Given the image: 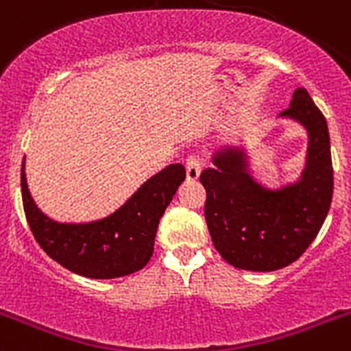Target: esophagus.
I'll return each mask as SVG.
<instances>
[{"instance_id": "obj_1", "label": "esophagus", "mask_w": 351, "mask_h": 351, "mask_svg": "<svg viewBox=\"0 0 351 351\" xmlns=\"http://www.w3.org/2000/svg\"><path fill=\"white\" fill-rule=\"evenodd\" d=\"M184 165H186V178H188V181H197L198 176H200V170H202L200 160L191 154V156L186 158Z\"/></svg>"}]
</instances>
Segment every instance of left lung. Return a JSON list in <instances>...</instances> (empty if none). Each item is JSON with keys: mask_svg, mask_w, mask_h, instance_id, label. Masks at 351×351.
I'll list each match as a JSON object with an SVG mask.
<instances>
[{"mask_svg": "<svg viewBox=\"0 0 351 351\" xmlns=\"http://www.w3.org/2000/svg\"><path fill=\"white\" fill-rule=\"evenodd\" d=\"M281 119L308 133L299 179L278 188L251 173L244 145H221L200 173L207 191L206 221L214 247L237 269L271 272L295 262L320 232L334 191L328 126L304 88L295 89Z\"/></svg>", "mask_w": 351, "mask_h": 351, "instance_id": "obj_1", "label": "left lung"}]
</instances>
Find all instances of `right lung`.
<instances>
[{
    "label": "right lung",
    "mask_w": 351,
    "mask_h": 351,
    "mask_svg": "<svg viewBox=\"0 0 351 351\" xmlns=\"http://www.w3.org/2000/svg\"><path fill=\"white\" fill-rule=\"evenodd\" d=\"M21 173L23 204L36 243L68 271L93 280H112L145 267L154 250L158 225L186 179L184 165L172 163L149 178L119 209L101 219L61 223L42 213Z\"/></svg>",
    "instance_id": "obj_1"
}]
</instances>
